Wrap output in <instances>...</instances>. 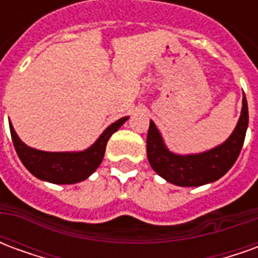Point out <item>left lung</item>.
I'll return each instance as SVG.
<instances>
[{"instance_id":"1","label":"left lung","mask_w":258,"mask_h":258,"mask_svg":"<svg viewBox=\"0 0 258 258\" xmlns=\"http://www.w3.org/2000/svg\"><path fill=\"white\" fill-rule=\"evenodd\" d=\"M249 125L247 101L243 95L242 112L232 134L221 145L210 151L178 155L168 149L156 124L151 120L146 153L151 167L167 182L178 186H200L220 179L232 167L243 146L246 130Z\"/></svg>"}]
</instances>
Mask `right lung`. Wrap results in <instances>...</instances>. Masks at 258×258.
Instances as JSON below:
<instances>
[{
    "label": "right lung",
    "mask_w": 258,
    "mask_h": 258,
    "mask_svg": "<svg viewBox=\"0 0 258 258\" xmlns=\"http://www.w3.org/2000/svg\"><path fill=\"white\" fill-rule=\"evenodd\" d=\"M128 117L118 118L110 124L99 138L84 151L80 152H45L27 146L20 140L14 125L9 123L15 149L18 156L34 177L52 184H77L90 177L103 160L109 138L114 134Z\"/></svg>",
    "instance_id": "1"
}]
</instances>
